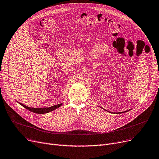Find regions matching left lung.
Listing matches in <instances>:
<instances>
[{
  "label": "left lung",
  "mask_w": 159,
  "mask_h": 159,
  "mask_svg": "<svg viewBox=\"0 0 159 159\" xmlns=\"http://www.w3.org/2000/svg\"><path fill=\"white\" fill-rule=\"evenodd\" d=\"M129 110H128V111H129ZM106 111H107V110H106ZM128 111H123V112H119V113H116V114H119V113H125V112H127ZM110 113H111V112H110Z\"/></svg>",
  "instance_id": "left-lung-1"
}]
</instances>
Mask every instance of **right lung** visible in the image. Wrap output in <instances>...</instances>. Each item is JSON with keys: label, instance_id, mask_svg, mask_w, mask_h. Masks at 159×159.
Here are the masks:
<instances>
[{"label": "right lung", "instance_id": "right-lung-1", "mask_svg": "<svg viewBox=\"0 0 159 159\" xmlns=\"http://www.w3.org/2000/svg\"><path fill=\"white\" fill-rule=\"evenodd\" d=\"M22 106H23L24 107L26 108V109L28 110L29 111L35 113H38V114H44V113H49L50 111H52L56 109H57L58 107H59L60 106H61L62 105V103L57 104V105H55L51 107H28L27 106H25L24 104H22L21 103H19Z\"/></svg>", "mask_w": 159, "mask_h": 159}]
</instances>
